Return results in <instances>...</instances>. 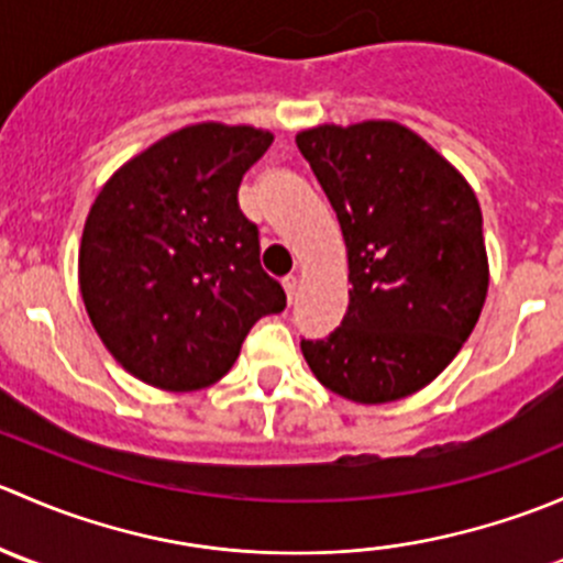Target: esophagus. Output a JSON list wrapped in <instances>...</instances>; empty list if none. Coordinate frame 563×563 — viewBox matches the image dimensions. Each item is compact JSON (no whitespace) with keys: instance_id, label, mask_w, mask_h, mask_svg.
<instances>
[{"instance_id":"esophagus-1","label":"esophagus","mask_w":563,"mask_h":563,"mask_svg":"<svg viewBox=\"0 0 563 563\" xmlns=\"http://www.w3.org/2000/svg\"><path fill=\"white\" fill-rule=\"evenodd\" d=\"M283 288H286V297H288V302H294V299H297L299 277H297V275H288V277H283Z\"/></svg>"}]
</instances>
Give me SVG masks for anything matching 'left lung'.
Returning a JSON list of instances; mask_svg holds the SVG:
<instances>
[{"instance_id":"8db88e82","label":"left lung","mask_w":563,"mask_h":563,"mask_svg":"<svg viewBox=\"0 0 563 563\" xmlns=\"http://www.w3.org/2000/svg\"><path fill=\"white\" fill-rule=\"evenodd\" d=\"M297 146L338 212L349 310L327 340H302L318 382L362 406L428 387L485 308L482 209L465 176L391 119L318 124Z\"/></svg>"}]
</instances>
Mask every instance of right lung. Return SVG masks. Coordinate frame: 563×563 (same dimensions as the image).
I'll use <instances>...</instances> for the list:
<instances>
[{
	"instance_id": "obj_1",
	"label": "right lung",
	"mask_w": 563,
	"mask_h": 563,
	"mask_svg": "<svg viewBox=\"0 0 563 563\" xmlns=\"http://www.w3.org/2000/svg\"><path fill=\"white\" fill-rule=\"evenodd\" d=\"M275 141L253 124L163 135L100 187L78 247V288L113 360L150 387L196 391L231 371L286 291L261 269L242 176Z\"/></svg>"
}]
</instances>
